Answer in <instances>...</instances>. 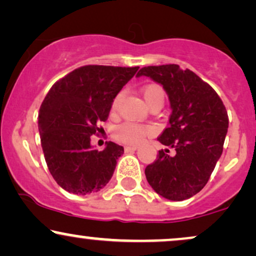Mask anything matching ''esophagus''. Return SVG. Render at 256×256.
I'll return each instance as SVG.
<instances>
[{"label":"esophagus","mask_w":256,"mask_h":256,"mask_svg":"<svg viewBox=\"0 0 256 256\" xmlns=\"http://www.w3.org/2000/svg\"><path fill=\"white\" fill-rule=\"evenodd\" d=\"M124 150H125V152H136L137 150V146H125L124 148Z\"/></svg>","instance_id":"34e87169"}]
</instances>
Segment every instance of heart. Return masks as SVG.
<instances>
[{
	"mask_svg": "<svg viewBox=\"0 0 256 256\" xmlns=\"http://www.w3.org/2000/svg\"><path fill=\"white\" fill-rule=\"evenodd\" d=\"M140 94L149 107H152V104H163V101H164V92H163V88L160 84H158V83H146V84H144L140 88ZM120 101H122V94L119 93L112 100V104H110L112 113L116 112ZM152 128L148 125H138L134 124V122H122V124L116 126L113 128V137L116 140L122 142V143L134 146V144L140 143L148 134H152Z\"/></svg>",
	"mask_w": 256,
	"mask_h": 256,
	"instance_id": "1",
	"label": "heart"
}]
</instances>
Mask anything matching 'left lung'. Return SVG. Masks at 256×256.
I'll list each match as a JSON object with an SVG mask.
<instances>
[{
  "mask_svg": "<svg viewBox=\"0 0 256 256\" xmlns=\"http://www.w3.org/2000/svg\"><path fill=\"white\" fill-rule=\"evenodd\" d=\"M144 75L163 86L170 101L169 126L158 140L175 149L160 150L146 166L148 182L156 193L174 202L188 199L208 184L223 152L229 118L223 101L208 83L178 64L144 66Z\"/></svg>",
  "mask_w": 256,
  "mask_h": 256,
  "instance_id": "left-lung-1",
  "label": "left lung"
}]
</instances>
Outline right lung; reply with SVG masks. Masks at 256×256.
Returning a JSON list of instances; mask_svg holds the SVG:
<instances>
[{
	"label": "right lung",
	"mask_w": 256,
	"mask_h": 256,
	"mask_svg": "<svg viewBox=\"0 0 256 256\" xmlns=\"http://www.w3.org/2000/svg\"><path fill=\"white\" fill-rule=\"evenodd\" d=\"M140 66H84L52 86L39 110L38 126L48 170L63 190L90 194L112 178L124 148L107 142L92 149L90 136L108 118L112 100Z\"/></svg>",
	"instance_id": "add662e5"
}]
</instances>
